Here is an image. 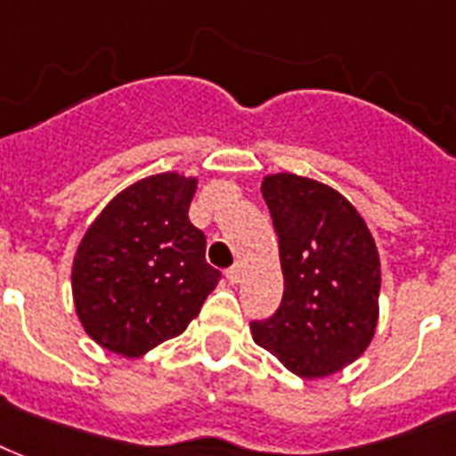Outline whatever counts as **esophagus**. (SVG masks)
Masks as SVG:
<instances>
[{"label":"esophagus","instance_id":"34e87169","mask_svg":"<svg viewBox=\"0 0 456 456\" xmlns=\"http://www.w3.org/2000/svg\"><path fill=\"white\" fill-rule=\"evenodd\" d=\"M225 278H228V283H231V285H238L240 281H242V266H240V264H235L232 268H228Z\"/></svg>","mask_w":456,"mask_h":456}]
</instances>
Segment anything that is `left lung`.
<instances>
[{
  "instance_id": "left-lung-1",
  "label": "left lung",
  "mask_w": 456,
  "mask_h": 456,
  "mask_svg": "<svg viewBox=\"0 0 456 456\" xmlns=\"http://www.w3.org/2000/svg\"><path fill=\"white\" fill-rule=\"evenodd\" d=\"M278 235L283 302L254 321L256 345L299 379H328L356 362L379 326L380 256L354 204L321 180L271 173L261 180Z\"/></svg>"
}]
</instances>
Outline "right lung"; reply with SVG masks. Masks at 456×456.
Segmentation results:
<instances>
[{"instance_id": "right-lung-1", "label": "right lung", "mask_w": 456, "mask_h": 456, "mask_svg": "<svg viewBox=\"0 0 456 456\" xmlns=\"http://www.w3.org/2000/svg\"><path fill=\"white\" fill-rule=\"evenodd\" d=\"M200 180L154 173L100 211L73 256L70 290L80 326L100 347L137 359L175 338L218 285L207 238L188 209Z\"/></svg>"}]
</instances>
